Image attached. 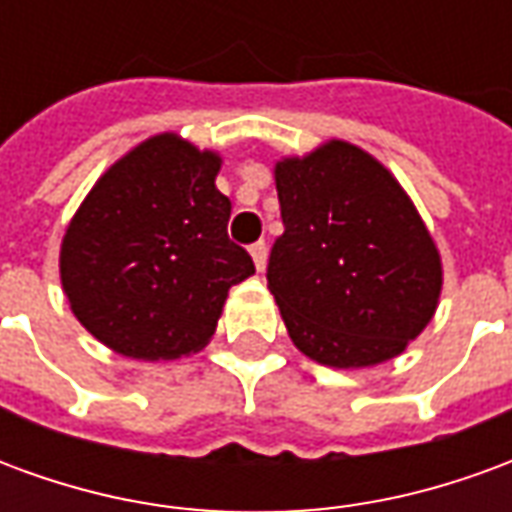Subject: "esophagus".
I'll use <instances>...</instances> for the list:
<instances>
[{
    "label": "esophagus",
    "instance_id": "obj_1",
    "mask_svg": "<svg viewBox=\"0 0 512 512\" xmlns=\"http://www.w3.org/2000/svg\"><path fill=\"white\" fill-rule=\"evenodd\" d=\"M249 252H252V260H255L257 271H263V266H266V257H268L266 241H255V244L249 246Z\"/></svg>",
    "mask_w": 512,
    "mask_h": 512
}]
</instances>
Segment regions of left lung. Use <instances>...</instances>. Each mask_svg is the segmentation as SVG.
Segmentation results:
<instances>
[{"mask_svg": "<svg viewBox=\"0 0 512 512\" xmlns=\"http://www.w3.org/2000/svg\"><path fill=\"white\" fill-rule=\"evenodd\" d=\"M285 233L268 288L301 354L329 367L397 356L436 312L441 263L397 180L348 142L277 164Z\"/></svg>", "mask_w": 512, "mask_h": 512, "instance_id": "8db88e82", "label": "left lung"}]
</instances>
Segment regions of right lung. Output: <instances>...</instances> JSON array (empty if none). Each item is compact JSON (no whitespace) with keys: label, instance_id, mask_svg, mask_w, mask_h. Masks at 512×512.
<instances>
[{"label":"right lung","instance_id":"right-lung-1","mask_svg":"<svg viewBox=\"0 0 512 512\" xmlns=\"http://www.w3.org/2000/svg\"><path fill=\"white\" fill-rule=\"evenodd\" d=\"M219 156L175 134L147 139L73 216L60 274L73 315L117 354L178 359L211 340L227 290L255 274L230 241Z\"/></svg>","mask_w":512,"mask_h":512}]
</instances>
